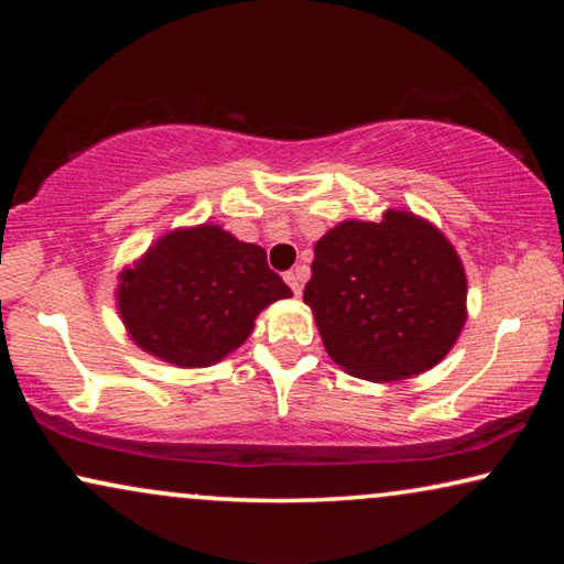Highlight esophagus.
Returning <instances> with one entry per match:
<instances>
[{
  "instance_id": "esophagus-1",
  "label": "esophagus",
  "mask_w": 564,
  "mask_h": 564,
  "mask_svg": "<svg viewBox=\"0 0 564 564\" xmlns=\"http://www.w3.org/2000/svg\"><path fill=\"white\" fill-rule=\"evenodd\" d=\"M285 283L291 285V291H293L295 295H301V289H303V273H301V269L285 273Z\"/></svg>"
}]
</instances>
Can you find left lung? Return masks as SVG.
<instances>
[{
    "label": "left lung",
    "mask_w": 564,
    "mask_h": 564,
    "mask_svg": "<svg viewBox=\"0 0 564 564\" xmlns=\"http://www.w3.org/2000/svg\"><path fill=\"white\" fill-rule=\"evenodd\" d=\"M313 253L303 303L346 373L413 378L455 346L467 318L465 269L425 218L388 208L378 224L343 221Z\"/></svg>",
    "instance_id": "8db88e82"
}]
</instances>
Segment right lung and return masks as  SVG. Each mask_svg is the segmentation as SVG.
<instances>
[{
  "label": "right lung",
  "instance_id": "1",
  "mask_svg": "<svg viewBox=\"0 0 564 564\" xmlns=\"http://www.w3.org/2000/svg\"><path fill=\"white\" fill-rule=\"evenodd\" d=\"M131 340L178 368L214 366L251 336L253 321L291 289L265 251L216 224L176 228L119 275Z\"/></svg>",
  "mask_w": 564,
  "mask_h": 564
}]
</instances>
